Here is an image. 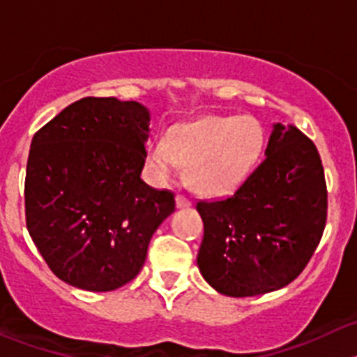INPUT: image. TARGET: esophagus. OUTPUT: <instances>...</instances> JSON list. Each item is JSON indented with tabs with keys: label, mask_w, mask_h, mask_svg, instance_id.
Wrapping results in <instances>:
<instances>
[{
	"label": "esophagus",
	"mask_w": 357,
	"mask_h": 357,
	"mask_svg": "<svg viewBox=\"0 0 357 357\" xmlns=\"http://www.w3.org/2000/svg\"><path fill=\"white\" fill-rule=\"evenodd\" d=\"M190 205H192V202L186 199V197H183V195L176 197V207L178 208H186V207H190Z\"/></svg>",
	"instance_id": "34e87169"
}]
</instances>
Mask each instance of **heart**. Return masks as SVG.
Returning <instances> with one entry per match:
<instances>
[{
	"label": "heart",
	"instance_id": "b5f03b06",
	"mask_svg": "<svg viewBox=\"0 0 357 357\" xmlns=\"http://www.w3.org/2000/svg\"><path fill=\"white\" fill-rule=\"evenodd\" d=\"M264 149L261 124L248 117L208 115L178 124L153 139L146 165L157 178L186 167L190 186L200 195L219 197L238 188Z\"/></svg>",
	"mask_w": 357,
	"mask_h": 357
}]
</instances>
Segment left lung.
I'll return each mask as SVG.
<instances>
[{"instance_id":"8db88e82","label":"left lung","mask_w":357,"mask_h":357,"mask_svg":"<svg viewBox=\"0 0 357 357\" xmlns=\"http://www.w3.org/2000/svg\"><path fill=\"white\" fill-rule=\"evenodd\" d=\"M204 240L197 264L228 297H252L294 282L326 222V185L314 143L295 126L273 124L264 160L225 200L199 202Z\"/></svg>"}]
</instances>
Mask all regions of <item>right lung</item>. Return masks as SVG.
Segmentation results:
<instances>
[{"instance_id": "right-lung-1", "label": "right lung", "mask_w": 357, "mask_h": 357, "mask_svg": "<svg viewBox=\"0 0 357 357\" xmlns=\"http://www.w3.org/2000/svg\"><path fill=\"white\" fill-rule=\"evenodd\" d=\"M150 112L138 102L82 98L34 135L25 172V221L62 282L110 291L131 282L150 238L174 212V193L142 176Z\"/></svg>"}]
</instances>
